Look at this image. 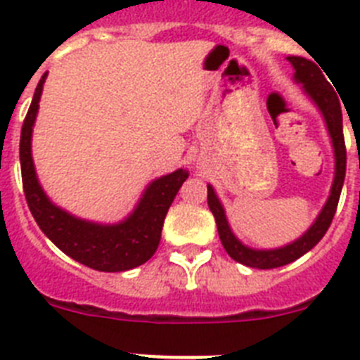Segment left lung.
<instances>
[{"mask_svg":"<svg viewBox=\"0 0 360 360\" xmlns=\"http://www.w3.org/2000/svg\"><path fill=\"white\" fill-rule=\"evenodd\" d=\"M288 61L294 66L295 82L303 84V90L308 97L316 103L319 111L323 113L326 128H328L330 139L333 144V155H335V176H333L332 191L330 196L324 203L323 211L319 212L317 219L311 224V227L304 232L303 236L297 238L292 243L279 247V249L272 250H257L245 247L234 234H232L229 221L225 218V211L219 203L218 196H216L214 189L207 186V203L211 212L214 214L216 225H218V234L224 249L227 250L229 256L234 262L241 263V265L252 266V269H278V266L288 265V263L295 262L297 257L307 254L321 241V238L326 234L330 224H332L333 214L337 211V203H339V196H341L342 184H345L346 174V146H345V135H342V111L339 97L330 86L328 79H324L323 72L319 66L310 59L304 57H288Z\"/></svg>","mask_w":360,"mask_h":360,"instance_id":"obj_1","label":"left lung"}]
</instances>
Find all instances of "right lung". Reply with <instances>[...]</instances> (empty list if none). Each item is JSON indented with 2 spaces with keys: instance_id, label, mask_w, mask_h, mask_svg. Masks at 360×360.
<instances>
[{
  "instance_id": "obj_1",
  "label": "right lung",
  "mask_w": 360,
  "mask_h": 360,
  "mask_svg": "<svg viewBox=\"0 0 360 360\" xmlns=\"http://www.w3.org/2000/svg\"><path fill=\"white\" fill-rule=\"evenodd\" d=\"M44 79L46 73L37 84L19 141L23 191L32 216L57 249L90 269L122 272L142 265L157 252L165 214L189 173L176 169L149 184L135 211L120 224L101 225L86 221L53 205L41 189L32 162V128L39 110Z\"/></svg>"
}]
</instances>
